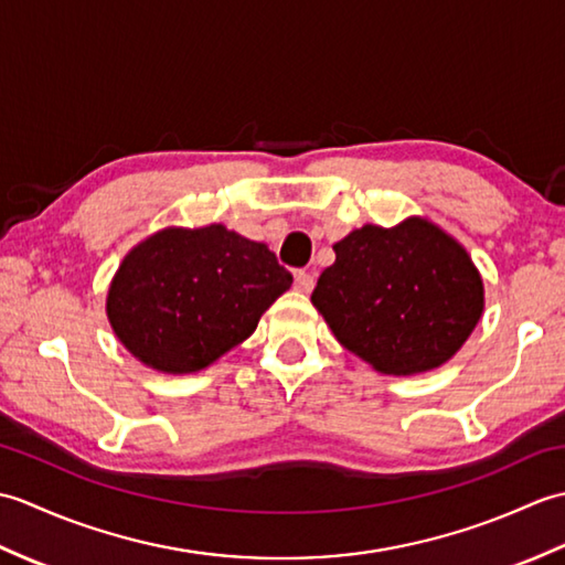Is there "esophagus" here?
Listing matches in <instances>:
<instances>
[{"mask_svg":"<svg viewBox=\"0 0 565 565\" xmlns=\"http://www.w3.org/2000/svg\"><path fill=\"white\" fill-rule=\"evenodd\" d=\"M294 284H296L298 291L310 294V291H313V286H316V279H313V274H308V271H296Z\"/></svg>","mask_w":565,"mask_h":565,"instance_id":"34e87169","label":"esophagus"}]
</instances>
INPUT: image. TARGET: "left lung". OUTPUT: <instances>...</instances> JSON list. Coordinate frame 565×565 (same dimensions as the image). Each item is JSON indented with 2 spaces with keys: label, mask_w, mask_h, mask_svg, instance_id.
<instances>
[{
  "label": "left lung",
  "mask_w": 565,
  "mask_h": 565,
  "mask_svg": "<svg viewBox=\"0 0 565 565\" xmlns=\"http://www.w3.org/2000/svg\"><path fill=\"white\" fill-rule=\"evenodd\" d=\"M332 249L310 301L338 342L381 374L441 366L481 320V274L435 223L364 225Z\"/></svg>",
  "instance_id": "1"
}]
</instances>
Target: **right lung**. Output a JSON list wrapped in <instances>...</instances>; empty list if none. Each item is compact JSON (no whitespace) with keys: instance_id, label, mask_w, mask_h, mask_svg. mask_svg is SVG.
I'll return each instance as SVG.
<instances>
[{"instance_id":"right-lung-1","label":"right lung","mask_w":565,"mask_h":565,"mask_svg":"<svg viewBox=\"0 0 565 565\" xmlns=\"http://www.w3.org/2000/svg\"><path fill=\"white\" fill-rule=\"evenodd\" d=\"M291 281L267 245L221 223L164 227L124 257L106 316L146 366L194 374L245 342Z\"/></svg>"}]
</instances>
